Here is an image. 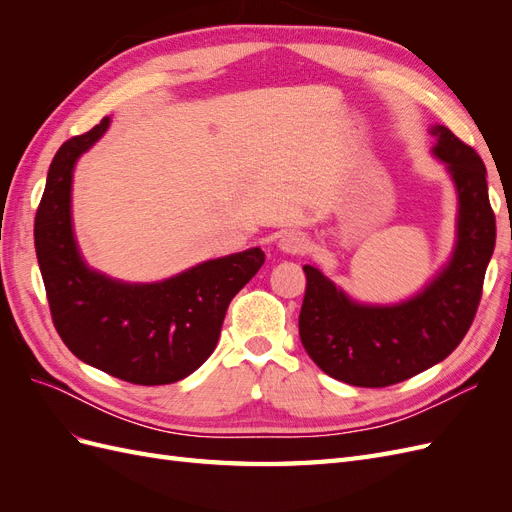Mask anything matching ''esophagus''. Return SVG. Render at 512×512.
Here are the masks:
<instances>
[{"label":"esophagus","mask_w":512,"mask_h":512,"mask_svg":"<svg viewBox=\"0 0 512 512\" xmlns=\"http://www.w3.org/2000/svg\"><path fill=\"white\" fill-rule=\"evenodd\" d=\"M277 247H280L284 254H303L307 252V239L301 232H284L280 241H277Z\"/></svg>","instance_id":"1"}]
</instances>
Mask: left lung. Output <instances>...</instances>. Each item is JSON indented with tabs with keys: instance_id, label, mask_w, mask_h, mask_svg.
Masks as SVG:
<instances>
[{
	"instance_id": "8db88e82",
	"label": "left lung",
	"mask_w": 512,
	"mask_h": 512,
	"mask_svg": "<svg viewBox=\"0 0 512 512\" xmlns=\"http://www.w3.org/2000/svg\"><path fill=\"white\" fill-rule=\"evenodd\" d=\"M431 153L457 192L455 247L442 271L414 297L391 303L352 299L318 267L305 265L299 335L312 361L335 380L380 389L444 361L474 320L495 247L487 168L446 126H431Z\"/></svg>"
}]
</instances>
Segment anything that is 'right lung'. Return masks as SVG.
<instances>
[{"label":"right lung","mask_w":512,"mask_h":512,"mask_svg":"<svg viewBox=\"0 0 512 512\" xmlns=\"http://www.w3.org/2000/svg\"><path fill=\"white\" fill-rule=\"evenodd\" d=\"M108 126L111 117H104L66 141L46 175L34 224L46 299L59 337L83 363L132 384H170L209 359L232 297L258 273L265 252L252 247L205 260L151 284L91 269L74 237L72 177L76 162Z\"/></svg>","instance_id":"1"}]
</instances>
